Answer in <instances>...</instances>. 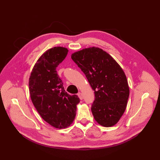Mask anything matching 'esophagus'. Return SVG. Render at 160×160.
I'll list each match as a JSON object with an SVG mask.
<instances>
[{
	"mask_svg": "<svg viewBox=\"0 0 160 160\" xmlns=\"http://www.w3.org/2000/svg\"><path fill=\"white\" fill-rule=\"evenodd\" d=\"M78 96L79 98H80V100H82L83 96H82V94L81 92H79V93L78 94Z\"/></svg>",
	"mask_w": 160,
	"mask_h": 160,
	"instance_id": "esophagus-1",
	"label": "esophagus"
}]
</instances>
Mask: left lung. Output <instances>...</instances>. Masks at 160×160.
I'll return each mask as SVG.
<instances>
[{"instance_id": "left-lung-1", "label": "left lung", "mask_w": 160, "mask_h": 160, "mask_svg": "<svg viewBox=\"0 0 160 160\" xmlns=\"http://www.w3.org/2000/svg\"><path fill=\"white\" fill-rule=\"evenodd\" d=\"M94 91L92 105L94 118L104 127L115 126L124 114L130 95L125 73L107 52L92 47L72 55Z\"/></svg>"}]
</instances>
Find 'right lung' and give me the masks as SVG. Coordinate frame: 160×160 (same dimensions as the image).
<instances>
[{
  "mask_svg": "<svg viewBox=\"0 0 160 160\" xmlns=\"http://www.w3.org/2000/svg\"><path fill=\"white\" fill-rule=\"evenodd\" d=\"M63 47L48 49L37 60L30 73V98L42 118L58 129L70 126L75 119L79 98L68 94L56 71L68 54Z\"/></svg>",
  "mask_w": 160,
  "mask_h": 160,
  "instance_id": "add662e5",
  "label": "right lung"
}]
</instances>
